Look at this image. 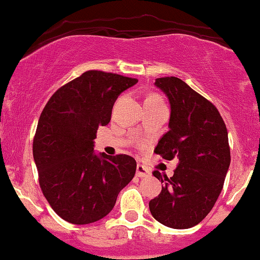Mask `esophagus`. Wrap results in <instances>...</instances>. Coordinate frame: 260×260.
Segmentation results:
<instances>
[{
	"label": "esophagus",
	"mask_w": 260,
	"mask_h": 260,
	"mask_svg": "<svg viewBox=\"0 0 260 260\" xmlns=\"http://www.w3.org/2000/svg\"><path fill=\"white\" fill-rule=\"evenodd\" d=\"M149 175H151V172H149L147 168L141 166V164H137L136 176H139V178H146V176H149Z\"/></svg>",
	"instance_id": "esophagus-1"
}]
</instances>
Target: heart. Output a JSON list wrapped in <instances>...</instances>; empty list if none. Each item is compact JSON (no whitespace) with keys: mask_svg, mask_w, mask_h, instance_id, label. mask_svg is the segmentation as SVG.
Segmentation results:
<instances>
[{"mask_svg":"<svg viewBox=\"0 0 260 260\" xmlns=\"http://www.w3.org/2000/svg\"><path fill=\"white\" fill-rule=\"evenodd\" d=\"M147 100H157V101H160L159 99H158V97L157 96H151V97H148V99Z\"/></svg>","mask_w":260,"mask_h":260,"instance_id":"heart-1","label":"heart"}]
</instances>
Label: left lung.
I'll use <instances>...</instances> for the list:
<instances>
[{
    "instance_id": "8db88e82",
    "label": "left lung",
    "mask_w": 260,
    "mask_h": 260,
    "mask_svg": "<svg viewBox=\"0 0 260 260\" xmlns=\"http://www.w3.org/2000/svg\"><path fill=\"white\" fill-rule=\"evenodd\" d=\"M154 85L169 100V131L154 152L167 160L178 158L172 178L155 170L161 184L149 201L157 221L172 229H188L208 215L218 200L230 167L226 125L218 109L181 79H155Z\"/></svg>"
}]
</instances>
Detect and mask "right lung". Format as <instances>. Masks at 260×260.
Wrapping results in <instances>:
<instances>
[{
	"label": "right lung",
	"mask_w": 260,
	"mask_h": 260,
	"mask_svg": "<svg viewBox=\"0 0 260 260\" xmlns=\"http://www.w3.org/2000/svg\"><path fill=\"white\" fill-rule=\"evenodd\" d=\"M136 82L88 70L57 90L40 115L32 143L40 186L66 221L85 225L105 218L135 176L133 157L96 153L93 147L118 96Z\"/></svg>",
	"instance_id": "obj_1"
}]
</instances>
